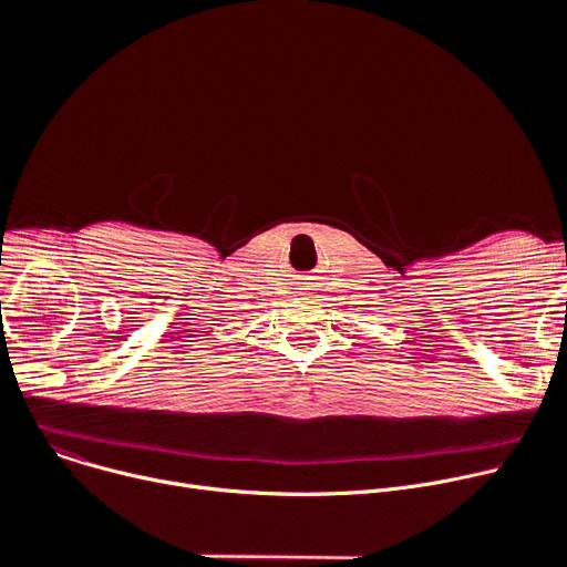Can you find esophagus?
Here are the masks:
<instances>
[{
	"label": "esophagus",
	"mask_w": 567,
	"mask_h": 567,
	"mask_svg": "<svg viewBox=\"0 0 567 567\" xmlns=\"http://www.w3.org/2000/svg\"><path fill=\"white\" fill-rule=\"evenodd\" d=\"M299 290H302V295H307V297H311V295H316V292H313V290H318V288H316V286H313V279H309V281H307V284H305V286H302V288H299Z\"/></svg>",
	"instance_id": "esophagus-1"
}]
</instances>
